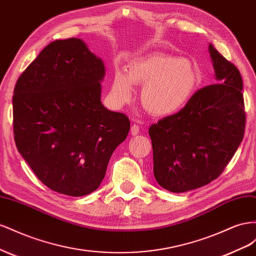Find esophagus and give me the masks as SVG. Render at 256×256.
I'll return each mask as SVG.
<instances>
[{
  "instance_id": "1",
  "label": "esophagus",
  "mask_w": 256,
  "mask_h": 256,
  "mask_svg": "<svg viewBox=\"0 0 256 256\" xmlns=\"http://www.w3.org/2000/svg\"><path fill=\"white\" fill-rule=\"evenodd\" d=\"M130 133H132L133 136L140 134V126H138V124H136V123H134L132 128H130Z\"/></svg>"
}]
</instances>
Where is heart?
<instances>
[{"instance_id": "b5f03b06", "label": "heart", "mask_w": 256, "mask_h": 256, "mask_svg": "<svg viewBox=\"0 0 256 256\" xmlns=\"http://www.w3.org/2000/svg\"><path fill=\"white\" fill-rule=\"evenodd\" d=\"M194 62L165 52H153L130 62L126 74L116 72L112 94L116 103L132 98V86H144L140 100L144 108L156 116L179 112L192 98L200 84Z\"/></svg>"}]
</instances>
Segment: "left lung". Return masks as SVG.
Instances as JSON below:
<instances>
[{"label":"left lung","mask_w":256,"mask_h":256,"mask_svg":"<svg viewBox=\"0 0 256 256\" xmlns=\"http://www.w3.org/2000/svg\"><path fill=\"white\" fill-rule=\"evenodd\" d=\"M209 52L218 84L196 91L181 110L149 128L153 174L170 192L191 191L216 179L244 140L242 75L211 44Z\"/></svg>","instance_id":"1"}]
</instances>
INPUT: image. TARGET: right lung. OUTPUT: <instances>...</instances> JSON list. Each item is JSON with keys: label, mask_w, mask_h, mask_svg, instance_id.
Masks as SVG:
<instances>
[{"label": "right lung", "mask_w": 256, "mask_h": 256, "mask_svg": "<svg viewBox=\"0 0 256 256\" xmlns=\"http://www.w3.org/2000/svg\"><path fill=\"white\" fill-rule=\"evenodd\" d=\"M104 63L79 38L54 40L18 78L14 137L44 184L64 195L92 193L103 181L130 119L100 102Z\"/></svg>", "instance_id": "1"}]
</instances>
